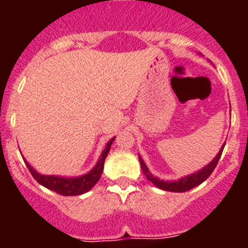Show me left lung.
<instances>
[{"instance_id": "obj_1", "label": "left lung", "mask_w": 248, "mask_h": 248, "mask_svg": "<svg viewBox=\"0 0 248 248\" xmlns=\"http://www.w3.org/2000/svg\"><path fill=\"white\" fill-rule=\"evenodd\" d=\"M223 148H225V143H223V145L221 146L220 151H218V154L216 155V157L212 160L211 163L207 164L205 168H202L201 170H199V171L194 172V174L187 175V176H185V177H181V179H179L177 181L160 180V179H157L156 176H154V175L149 171L148 166L145 165V163H144V160L141 159V156H139V161H140V165H141V170H143V172H144V175L146 176V179L154 184L156 187H159V189H161V190H165V191L185 192V191H187V190H191L192 187H195V186H198V185H200V184H202L203 181H205L206 179H207V177L212 174V171H214L215 168H216V165H217L218 160H220Z\"/></svg>"}]
</instances>
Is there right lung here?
Wrapping results in <instances>:
<instances>
[{
  "mask_svg": "<svg viewBox=\"0 0 248 248\" xmlns=\"http://www.w3.org/2000/svg\"><path fill=\"white\" fill-rule=\"evenodd\" d=\"M114 139L115 138H111L109 140L105 149L103 150L102 155H100L98 163L95 164L91 171L87 172V174L82 175V176L77 177H63V176H54V175H42L37 172L30 164L26 161V166L28 168L30 172L32 174V176L38 181L39 184L47 189L52 190V191L57 192L59 195H63V196H76V195H82L84 192L89 191V190L93 187L95 184L98 183V180L102 176L103 169H104V161L105 157L108 155L109 150H110V146L113 144Z\"/></svg>",
  "mask_w": 248,
  "mask_h": 248,
  "instance_id": "add662e5",
  "label": "right lung"
}]
</instances>
